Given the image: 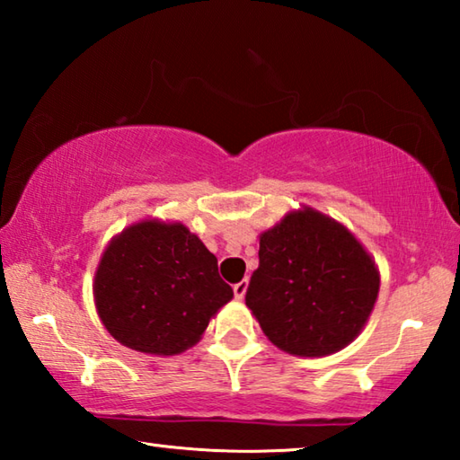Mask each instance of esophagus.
I'll return each instance as SVG.
<instances>
[{"instance_id":"34e87169","label":"esophagus","mask_w":460,"mask_h":460,"mask_svg":"<svg viewBox=\"0 0 460 460\" xmlns=\"http://www.w3.org/2000/svg\"><path fill=\"white\" fill-rule=\"evenodd\" d=\"M247 292V279H241V282H237L235 286H233V294H235V298L241 300Z\"/></svg>"}]
</instances>
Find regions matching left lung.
<instances>
[{
  "label": "left lung",
  "mask_w": 460,
  "mask_h": 460,
  "mask_svg": "<svg viewBox=\"0 0 460 460\" xmlns=\"http://www.w3.org/2000/svg\"><path fill=\"white\" fill-rule=\"evenodd\" d=\"M377 292V268L359 241L305 208L261 233L245 305L282 351L323 357L361 332Z\"/></svg>",
  "instance_id": "obj_1"
}]
</instances>
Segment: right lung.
Segmentation results:
<instances>
[{
  "label": "right lung",
  "instance_id": "obj_1",
  "mask_svg": "<svg viewBox=\"0 0 460 460\" xmlns=\"http://www.w3.org/2000/svg\"><path fill=\"white\" fill-rule=\"evenodd\" d=\"M231 298L217 258L181 223L131 225L109 243L95 274L105 329L139 353H182Z\"/></svg>",
  "mask_w": 460,
  "mask_h": 460
}]
</instances>
